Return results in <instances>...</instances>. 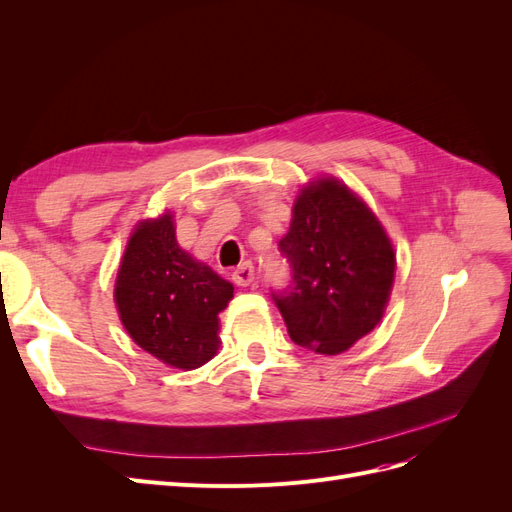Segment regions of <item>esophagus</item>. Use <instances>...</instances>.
Instances as JSON below:
<instances>
[{"instance_id": "esophagus-1", "label": "esophagus", "mask_w": 512, "mask_h": 512, "mask_svg": "<svg viewBox=\"0 0 512 512\" xmlns=\"http://www.w3.org/2000/svg\"><path fill=\"white\" fill-rule=\"evenodd\" d=\"M254 277H256V271L252 262H243V265L237 267L235 273H232V280H235L237 286H243V288L250 286L254 282Z\"/></svg>"}]
</instances>
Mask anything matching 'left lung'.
Here are the masks:
<instances>
[{"mask_svg": "<svg viewBox=\"0 0 512 512\" xmlns=\"http://www.w3.org/2000/svg\"><path fill=\"white\" fill-rule=\"evenodd\" d=\"M292 286L273 292L294 344L346 352L376 329L395 280V250L382 224L333 177L301 190L280 241Z\"/></svg>", "mask_w": 512, "mask_h": 512, "instance_id": "8db88e82", "label": "left lung"}]
</instances>
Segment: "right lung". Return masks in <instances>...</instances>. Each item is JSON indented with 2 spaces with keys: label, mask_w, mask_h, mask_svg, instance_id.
I'll list each match as a JSON object with an SVG mask.
<instances>
[{
  "label": "right lung",
  "mask_w": 512,
  "mask_h": 512,
  "mask_svg": "<svg viewBox=\"0 0 512 512\" xmlns=\"http://www.w3.org/2000/svg\"><path fill=\"white\" fill-rule=\"evenodd\" d=\"M232 292L230 282L181 250L173 215L164 213L134 228L117 271L115 303L138 346L188 371L218 352V314Z\"/></svg>",
  "instance_id": "obj_1"
}]
</instances>
